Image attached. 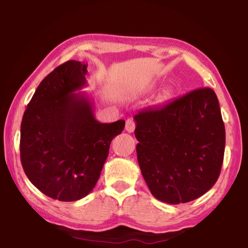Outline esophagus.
<instances>
[{
  "mask_svg": "<svg viewBox=\"0 0 248 248\" xmlns=\"http://www.w3.org/2000/svg\"><path fill=\"white\" fill-rule=\"evenodd\" d=\"M134 129H136V123L132 119H128L125 121V131L128 132H133Z\"/></svg>",
  "mask_w": 248,
  "mask_h": 248,
  "instance_id": "1",
  "label": "esophagus"
}]
</instances>
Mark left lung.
<instances>
[{
    "instance_id": "1",
    "label": "left lung",
    "mask_w": 248,
    "mask_h": 248,
    "mask_svg": "<svg viewBox=\"0 0 248 248\" xmlns=\"http://www.w3.org/2000/svg\"><path fill=\"white\" fill-rule=\"evenodd\" d=\"M137 156L142 176L163 202H189L219 178L225 128L211 89L195 90L164 106L133 117Z\"/></svg>"
}]
</instances>
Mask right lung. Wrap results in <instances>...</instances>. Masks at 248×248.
Here are the masks:
<instances>
[{"mask_svg":"<svg viewBox=\"0 0 248 248\" xmlns=\"http://www.w3.org/2000/svg\"><path fill=\"white\" fill-rule=\"evenodd\" d=\"M87 64L70 60L46 77L24 112L20 161L33 186L52 199L77 201L93 190L111 140L124 120L100 124L81 91Z\"/></svg>","mask_w":248,"mask_h":248,"instance_id":"right-lung-1","label":"right lung"}]
</instances>
